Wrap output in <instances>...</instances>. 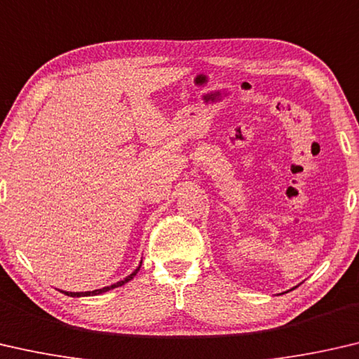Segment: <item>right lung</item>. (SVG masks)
Listing matches in <instances>:
<instances>
[{
    "label": "right lung",
    "mask_w": 359,
    "mask_h": 359,
    "mask_svg": "<svg viewBox=\"0 0 359 359\" xmlns=\"http://www.w3.org/2000/svg\"><path fill=\"white\" fill-rule=\"evenodd\" d=\"M140 267H141V262H140V266H138L137 269H135L130 275H128V277H126L124 280H121V281H117V283L111 285V286H104V287H102V290L86 291V292H69V291H62V292H63V294L69 296V297H84V296H97V294H103V292H107V291H109V290H114V287H119V286H122V285H126L127 281H130V280L135 277V275L138 273Z\"/></svg>",
    "instance_id": "obj_1"
}]
</instances>
